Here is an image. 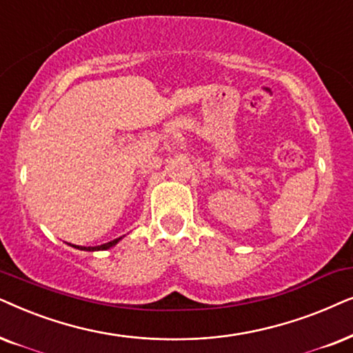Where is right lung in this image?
<instances>
[{
	"mask_svg": "<svg viewBox=\"0 0 353 353\" xmlns=\"http://www.w3.org/2000/svg\"><path fill=\"white\" fill-rule=\"evenodd\" d=\"M121 239H122V237H119V239H114V241H111V242H108V243H103V245H98V247H79V245H72V247L79 248V250H87V252H95V250H108V248H111L112 245H116V243L119 242Z\"/></svg>",
	"mask_w": 353,
	"mask_h": 353,
	"instance_id": "1",
	"label": "right lung"
}]
</instances>
